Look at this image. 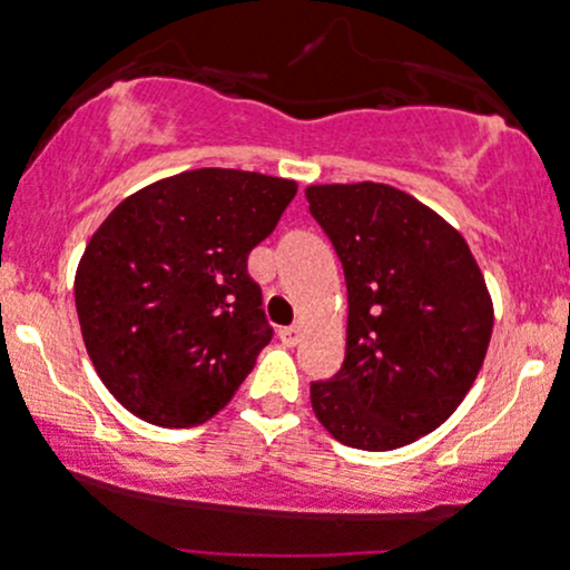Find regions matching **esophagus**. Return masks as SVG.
<instances>
[{"instance_id":"obj_1","label":"esophagus","mask_w":570,"mask_h":570,"mask_svg":"<svg viewBox=\"0 0 570 570\" xmlns=\"http://www.w3.org/2000/svg\"><path fill=\"white\" fill-rule=\"evenodd\" d=\"M304 334V326L302 324H293V326H285L283 332H279V340H283V345H287V348H293V345L302 340Z\"/></svg>"}]
</instances>
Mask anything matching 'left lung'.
Wrapping results in <instances>:
<instances>
[{"label": "left lung", "instance_id": "8db88e82", "mask_svg": "<svg viewBox=\"0 0 570 570\" xmlns=\"http://www.w3.org/2000/svg\"><path fill=\"white\" fill-rule=\"evenodd\" d=\"M343 263V367L309 384L321 425L356 450L406 448L472 390L494 304L469 244L436 210L386 184L304 189Z\"/></svg>", "mask_w": 570, "mask_h": 570}]
</instances>
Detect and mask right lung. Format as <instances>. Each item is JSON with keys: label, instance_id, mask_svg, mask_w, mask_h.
<instances>
[{"label": "right lung", "instance_id": "1", "mask_svg": "<svg viewBox=\"0 0 570 570\" xmlns=\"http://www.w3.org/2000/svg\"><path fill=\"white\" fill-rule=\"evenodd\" d=\"M296 180L205 167L122 199L76 268V313L104 386L139 420L195 428L230 403L272 340L246 257Z\"/></svg>", "mask_w": 570, "mask_h": 570}]
</instances>
